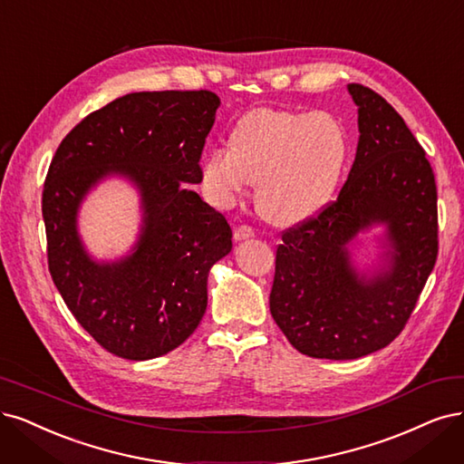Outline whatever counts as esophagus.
<instances>
[{"instance_id": "1", "label": "esophagus", "mask_w": 464, "mask_h": 464, "mask_svg": "<svg viewBox=\"0 0 464 464\" xmlns=\"http://www.w3.org/2000/svg\"><path fill=\"white\" fill-rule=\"evenodd\" d=\"M255 236L251 227H237L234 228V242H244V239H251Z\"/></svg>"}]
</instances>
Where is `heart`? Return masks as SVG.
<instances>
[{
    "label": "heart",
    "mask_w": 464,
    "mask_h": 464,
    "mask_svg": "<svg viewBox=\"0 0 464 464\" xmlns=\"http://www.w3.org/2000/svg\"><path fill=\"white\" fill-rule=\"evenodd\" d=\"M349 157L343 124L324 111L255 109L239 119L230 148H213L201 163L207 199L220 209L255 182V203L278 225L316 215L334 196Z\"/></svg>",
    "instance_id": "b5f03b06"
}]
</instances>
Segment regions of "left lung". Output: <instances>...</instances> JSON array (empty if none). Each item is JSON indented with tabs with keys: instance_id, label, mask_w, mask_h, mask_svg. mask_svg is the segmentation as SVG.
Listing matches in <instances>:
<instances>
[{
	"instance_id": "left-lung-1",
	"label": "left lung",
	"mask_w": 464,
	"mask_h": 464,
	"mask_svg": "<svg viewBox=\"0 0 464 464\" xmlns=\"http://www.w3.org/2000/svg\"><path fill=\"white\" fill-rule=\"evenodd\" d=\"M347 92L359 124L353 167L338 199L282 236L270 292L287 342L332 361L393 342L438 257V194L424 150L382 95L361 84ZM366 241L377 251L362 262Z\"/></svg>"
}]
</instances>
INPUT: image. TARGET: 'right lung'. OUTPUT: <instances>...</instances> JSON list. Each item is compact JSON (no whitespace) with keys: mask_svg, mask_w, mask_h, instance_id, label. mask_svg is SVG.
<instances>
[{"mask_svg":"<svg viewBox=\"0 0 464 464\" xmlns=\"http://www.w3.org/2000/svg\"><path fill=\"white\" fill-rule=\"evenodd\" d=\"M218 95L134 92L93 111L61 141L47 170L42 215L53 284L78 324L129 361L182 345L207 309V280L232 251L227 218L189 184L215 124ZM122 179L139 194L140 227L115 260L89 253L79 209L93 188Z\"/></svg>","mask_w":464,"mask_h":464,"instance_id":"add662e5","label":"right lung"}]
</instances>
